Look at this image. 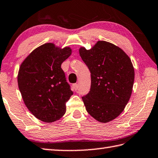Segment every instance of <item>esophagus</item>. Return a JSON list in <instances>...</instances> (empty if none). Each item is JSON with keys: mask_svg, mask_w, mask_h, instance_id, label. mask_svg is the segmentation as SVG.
Returning a JSON list of instances; mask_svg holds the SVG:
<instances>
[{"mask_svg": "<svg viewBox=\"0 0 158 158\" xmlns=\"http://www.w3.org/2000/svg\"><path fill=\"white\" fill-rule=\"evenodd\" d=\"M73 88L75 89L76 91H77L78 89V84H73Z\"/></svg>", "mask_w": 158, "mask_h": 158, "instance_id": "34e87169", "label": "esophagus"}]
</instances>
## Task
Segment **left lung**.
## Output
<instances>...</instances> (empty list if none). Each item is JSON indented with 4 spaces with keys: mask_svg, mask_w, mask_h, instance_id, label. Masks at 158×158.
<instances>
[{
    "mask_svg": "<svg viewBox=\"0 0 158 158\" xmlns=\"http://www.w3.org/2000/svg\"><path fill=\"white\" fill-rule=\"evenodd\" d=\"M79 53L91 72V89L83 96L87 111L100 123L114 120L124 111L131 96L135 71L127 53L111 43L99 40Z\"/></svg>",
    "mask_w": 158,
    "mask_h": 158,
    "instance_id": "8db88e82",
    "label": "left lung"
}]
</instances>
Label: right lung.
Instances as JSON below:
<instances>
[{
  "instance_id": "obj_1",
  "label": "right lung",
  "mask_w": 158,
  "mask_h": 158,
  "mask_svg": "<svg viewBox=\"0 0 158 158\" xmlns=\"http://www.w3.org/2000/svg\"><path fill=\"white\" fill-rule=\"evenodd\" d=\"M71 53L69 47L45 43L33 50L20 66L18 85L24 103L44 123L57 121L66 112L65 103L73 91L61 64Z\"/></svg>"
}]
</instances>
